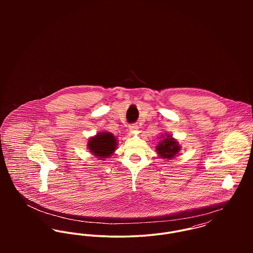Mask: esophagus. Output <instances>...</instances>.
Segmentation results:
<instances>
[{"label":"esophagus","mask_w":253,"mask_h":253,"mask_svg":"<svg viewBox=\"0 0 253 253\" xmlns=\"http://www.w3.org/2000/svg\"><path fill=\"white\" fill-rule=\"evenodd\" d=\"M129 130L131 132H136L138 130V126L137 125H130L129 126Z\"/></svg>","instance_id":"obj_1"}]
</instances>
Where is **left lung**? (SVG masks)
Here are the masks:
<instances>
[{
	"label": "left lung",
	"mask_w": 253,
	"mask_h": 253,
	"mask_svg": "<svg viewBox=\"0 0 253 253\" xmlns=\"http://www.w3.org/2000/svg\"><path fill=\"white\" fill-rule=\"evenodd\" d=\"M162 138L163 140L156 146L157 153L163 159H173L179 153L181 150L180 145L170 134L166 133L165 136L163 134Z\"/></svg>",
	"instance_id": "left-lung-1"
}]
</instances>
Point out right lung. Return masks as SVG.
<instances>
[{"label":"right lung","mask_w":253,"mask_h":253,"mask_svg":"<svg viewBox=\"0 0 253 253\" xmlns=\"http://www.w3.org/2000/svg\"><path fill=\"white\" fill-rule=\"evenodd\" d=\"M117 144L118 142L114 134L107 131H103L89 138L87 147L95 157L104 160L109 158L115 152Z\"/></svg>","instance_id":"right-lung-1"}]
</instances>
